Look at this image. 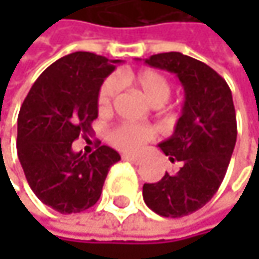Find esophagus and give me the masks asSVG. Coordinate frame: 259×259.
I'll use <instances>...</instances> for the list:
<instances>
[{"instance_id": "esophagus-1", "label": "esophagus", "mask_w": 259, "mask_h": 259, "mask_svg": "<svg viewBox=\"0 0 259 259\" xmlns=\"http://www.w3.org/2000/svg\"><path fill=\"white\" fill-rule=\"evenodd\" d=\"M123 160H127V162H132V163H135V165H139L142 160H141V157H136V156H130V154H124L123 156Z\"/></svg>"}]
</instances>
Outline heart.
I'll return each instance as SVG.
<instances>
[{"instance_id":"1","label":"heart","mask_w":259,"mask_h":259,"mask_svg":"<svg viewBox=\"0 0 259 259\" xmlns=\"http://www.w3.org/2000/svg\"><path fill=\"white\" fill-rule=\"evenodd\" d=\"M117 80H132L138 88L142 91V94L147 97V100L153 105H160L166 100L169 96V82L162 73L145 69L139 70L135 75H121L118 78H106L99 88L97 93V108L100 112H109L114 100L118 93V82ZM154 138V130L148 126L141 124H132L123 123L115 126L109 133L111 142L123 150V151H138L145 142L151 141Z\"/></svg>"}]
</instances>
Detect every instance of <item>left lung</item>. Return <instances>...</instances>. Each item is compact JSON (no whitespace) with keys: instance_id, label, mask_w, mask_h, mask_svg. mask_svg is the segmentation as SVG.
<instances>
[{"instance_id":"left-lung-1","label":"left lung","mask_w":259,"mask_h":259,"mask_svg":"<svg viewBox=\"0 0 259 259\" xmlns=\"http://www.w3.org/2000/svg\"><path fill=\"white\" fill-rule=\"evenodd\" d=\"M145 63L176 73L186 99L174 135L159 144L179 168L145 183L142 196L154 213L183 218L204 207L227 174L237 141L233 94L210 66L180 52L151 55Z\"/></svg>"}]
</instances>
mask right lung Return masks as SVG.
Listing matches in <instances>:
<instances>
[{"label":"right lung","instance_id":"add662e5","mask_svg":"<svg viewBox=\"0 0 259 259\" xmlns=\"http://www.w3.org/2000/svg\"><path fill=\"white\" fill-rule=\"evenodd\" d=\"M106 57L73 52L51 64L31 87L18 117V157L35 196L51 208L79 213L93 207L120 154L100 145L85 156L72 142L91 133L97 93L115 69Z\"/></svg>","mask_w":259,"mask_h":259}]
</instances>
